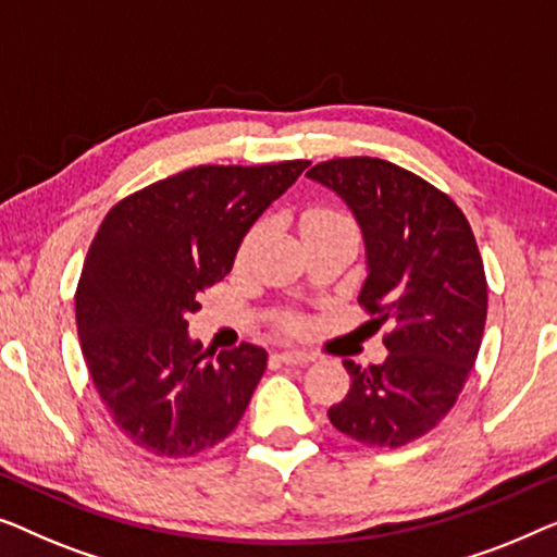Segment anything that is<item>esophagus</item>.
I'll return each mask as SVG.
<instances>
[{
    "instance_id": "obj_1",
    "label": "esophagus",
    "mask_w": 557,
    "mask_h": 557,
    "mask_svg": "<svg viewBox=\"0 0 557 557\" xmlns=\"http://www.w3.org/2000/svg\"><path fill=\"white\" fill-rule=\"evenodd\" d=\"M277 360L285 366H308L315 358H312L310 354H305V350H282V354H277Z\"/></svg>"
}]
</instances>
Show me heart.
<instances>
[{
    "mask_svg": "<svg viewBox=\"0 0 557 557\" xmlns=\"http://www.w3.org/2000/svg\"><path fill=\"white\" fill-rule=\"evenodd\" d=\"M341 224H350V219L343 214L338 209H331V207H315V209H308L302 211L300 216V232L302 234H310V232H318V230H331V226H341ZM262 237V226L257 224L255 230H249V234L242 242V255H247L249 249H252L257 242Z\"/></svg>",
    "mask_w": 557,
    "mask_h": 557,
    "instance_id": "obj_1",
    "label": "heart"
}]
</instances>
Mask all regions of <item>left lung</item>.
Masks as SVG:
<instances>
[{"instance_id":"obj_1","label":"left lung","mask_w":557,"mask_h":557,"mask_svg":"<svg viewBox=\"0 0 557 557\" xmlns=\"http://www.w3.org/2000/svg\"><path fill=\"white\" fill-rule=\"evenodd\" d=\"M308 176L356 214L368 257L358 302L375 327L391 323L381 366L343 360L350 391L327 417L360 444L396 449L432 432L472 373L487 320L480 247L449 194L396 163L350 156Z\"/></svg>"}]
</instances>
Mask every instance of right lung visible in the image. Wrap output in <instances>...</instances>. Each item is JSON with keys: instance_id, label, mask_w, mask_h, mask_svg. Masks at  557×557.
<instances>
[{"instance_id": "obj_1", "label": "right lung", "mask_w": 557, "mask_h": 557, "mask_svg": "<svg viewBox=\"0 0 557 557\" xmlns=\"http://www.w3.org/2000/svg\"><path fill=\"white\" fill-rule=\"evenodd\" d=\"M310 161L194 166L108 211L75 289L85 366L115 426L138 449L184 459L237 429L268 350L216 360L186 333L199 295L232 270L257 216Z\"/></svg>"}]
</instances>
